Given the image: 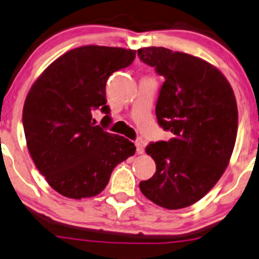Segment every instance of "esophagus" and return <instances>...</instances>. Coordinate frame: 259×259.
<instances>
[{
  "mask_svg": "<svg viewBox=\"0 0 259 259\" xmlns=\"http://www.w3.org/2000/svg\"><path fill=\"white\" fill-rule=\"evenodd\" d=\"M136 148H137V152L139 155H142L144 152V145H143L142 142H136Z\"/></svg>",
  "mask_w": 259,
  "mask_h": 259,
  "instance_id": "1",
  "label": "esophagus"
}]
</instances>
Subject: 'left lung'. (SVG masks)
<instances>
[{
  "label": "left lung",
  "mask_w": 259,
  "mask_h": 259,
  "mask_svg": "<svg viewBox=\"0 0 259 259\" xmlns=\"http://www.w3.org/2000/svg\"><path fill=\"white\" fill-rule=\"evenodd\" d=\"M143 62L164 78L156 117L174 137L146 146L156 173L139 187L165 209L194 204L215 186L227 168L238 131L234 92L216 67L163 47L138 50Z\"/></svg>",
  "instance_id": "8db88e82"
}]
</instances>
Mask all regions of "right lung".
<instances>
[{
	"label": "right lung",
	"instance_id": "right-lung-1",
	"mask_svg": "<svg viewBox=\"0 0 259 259\" xmlns=\"http://www.w3.org/2000/svg\"><path fill=\"white\" fill-rule=\"evenodd\" d=\"M136 50L86 46L69 50L41 73L28 92L22 126L34 164L62 196H97L113 169L135 155L128 139L107 132L111 122L105 85L135 61ZM105 114L96 125L92 113Z\"/></svg>",
	"mask_w": 259,
	"mask_h": 259
}]
</instances>
